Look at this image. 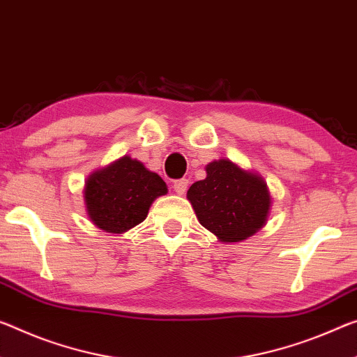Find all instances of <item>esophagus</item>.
<instances>
[{
    "label": "esophagus",
    "instance_id": "esophagus-1",
    "mask_svg": "<svg viewBox=\"0 0 357 357\" xmlns=\"http://www.w3.org/2000/svg\"><path fill=\"white\" fill-rule=\"evenodd\" d=\"M188 188H189V181L188 179H178V181H174V184H173V189L178 195H184L185 190H188Z\"/></svg>",
    "mask_w": 357,
    "mask_h": 357
}]
</instances>
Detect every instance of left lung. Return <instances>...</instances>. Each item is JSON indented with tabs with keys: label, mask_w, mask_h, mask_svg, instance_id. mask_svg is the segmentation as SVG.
<instances>
[{
	"label": "left lung",
	"mask_w": 357,
	"mask_h": 357,
	"mask_svg": "<svg viewBox=\"0 0 357 357\" xmlns=\"http://www.w3.org/2000/svg\"><path fill=\"white\" fill-rule=\"evenodd\" d=\"M206 178L188 190L199 222L222 243H240L267 224L271 195L265 179L229 158L209 162Z\"/></svg>",
	"instance_id": "1"
}]
</instances>
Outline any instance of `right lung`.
I'll return each instance as SVG.
<instances>
[{"instance_id": "1", "label": "right lung", "mask_w": 357, "mask_h": 357, "mask_svg": "<svg viewBox=\"0 0 357 357\" xmlns=\"http://www.w3.org/2000/svg\"><path fill=\"white\" fill-rule=\"evenodd\" d=\"M167 192L165 181L157 173L123 155L89 174L84 203L93 225L107 234H126L143 222L154 200Z\"/></svg>"}]
</instances>
